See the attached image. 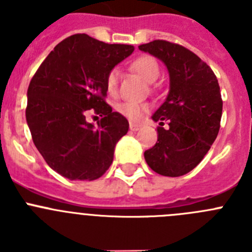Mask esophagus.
Returning a JSON list of instances; mask_svg holds the SVG:
<instances>
[{"mask_svg": "<svg viewBox=\"0 0 252 252\" xmlns=\"http://www.w3.org/2000/svg\"><path fill=\"white\" fill-rule=\"evenodd\" d=\"M140 127H141V125L133 124V122H130V130H131V131H137V130H140Z\"/></svg>", "mask_w": 252, "mask_h": 252, "instance_id": "1", "label": "esophagus"}]
</instances>
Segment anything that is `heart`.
<instances>
[{"instance_id":"1","label":"heart","mask_w":252,"mask_h":252,"mask_svg":"<svg viewBox=\"0 0 252 252\" xmlns=\"http://www.w3.org/2000/svg\"><path fill=\"white\" fill-rule=\"evenodd\" d=\"M131 69L133 72H136L142 79H145L146 82H154L159 77L160 68L158 64L157 59L150 55H141V57L136 58L131 63ZM117 83H119V72L113 69L108 73L106 79V86L108 92L113 93L117 88ZM117 111L125 117H127L128 120L135 122L141 121L149 111V104L142 103V102H124L117 106Z\"/></svg>"}]
</instances>
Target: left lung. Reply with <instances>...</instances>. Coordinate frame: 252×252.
<instances>
[{"mask_svg": "<svg viewBox=\"0 0 252 252\" xmlns=\"http://www.w3.org/2000/svg\"><path fill=\"white\" fill-rule=\"evenodd\" d=\"M139 49L161 60L170 79L168 97L153 115L160 125L158 141L144 157L158 174L180 177L202 161L218 135L222 116L218 81L212 69L184 46L154 40Z\"/></svg>", "mask_w": 252, "mask_h": 252, "instance_id": "left-lung-1", "label": "left lung"}]
</instances>
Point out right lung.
Wrapping results in <instances>:
<instances>
[{"instance_id": "1", "label": "right lung", "mask_w": 252, "mask_h": 252, "mask_svg": "<svg viewBox=\"0 0 252 252\" xmlns=\"http://www.w3.org/2000/svg\"><path fill=\"white\" fill-rule=\"evenodd\" d=\"M133 49L72 35L50 51L31 79L26 121L32 141L48 165L64 178L98 179L112 164L128 121L104 102L106 79ZM91 108L104 116L97 128L85 120Z\"/></svg>"}]
</instances>
